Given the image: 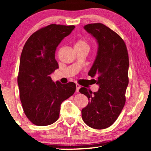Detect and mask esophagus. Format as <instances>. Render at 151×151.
Masks as SVG:
<instances>
[{"label": "esophagus", "mask_w": 151, "mask_h": 151, "mask_svg": "<svg viewBox=\"0 0 151 151\" xmlns=\"http://www.w3.org/2000/svg\"><path fill=\"white\" fill-rule=\"evenodd\" d=\"M80 88H81V86L78 85V84H76V91L77 92V93H78L79 89H80Z\"/></svg>", "instance_id": "34e87169"}]
</instances>
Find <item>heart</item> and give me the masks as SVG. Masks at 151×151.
Instances as JSON below:
<instances>
[{"label": "heart", "mask_w": 151, "mask_h": 151, "mask_svg": "<svg viewBox=\"0 0 151 151\" xmlns=\"http://www.w3.org/2000/svg\"><path fill=\"white\" fill-rule=\"evenodd\" d=\"M75 47H88V46L85 41H84L83 40H79L76 42Z\"/></svg>", "instance_id": "heart-1"}]
</instances>
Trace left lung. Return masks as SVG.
<instances>
[{"label": "left lung", "instance_id": "1", "mask_svg": "<svg viewBox=\"0 0 151 151\" xmlns=\"http://www.w3.org/2000/svg\"><path fill=\"white\" fill-rule=\"evenodd\" d=\"M84 29L96 39L98 49L88 72L99 88L79 90L87 96L88 103L82 109L83 121L93 129H104L115 122L125 104L129 85V56L124 40L115 32L101 23L88 24Z\"/></svg>", "mask_w": 151, "mask_h": 151}]
</instances>
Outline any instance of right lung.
<instances>
[{"label":"right lung","instance_id":"add662e5","mask_svg":"<svg viewBox=\"0 0 151 151\" xmlns=\"http://www.w3.org/2000/svg\"><path fill=\"white\" fill-rule=\"evenodd\" d=\"M73 25L52 24L37 30L25 43L20 55L18 85L22 106L27 118L38 126L54 123L60 105L75 93L73 82L54 83L50 75L58 68L57 47L75 29Z\"/></svg>","mask_w":151,"mask_h":151}]
</instances>
